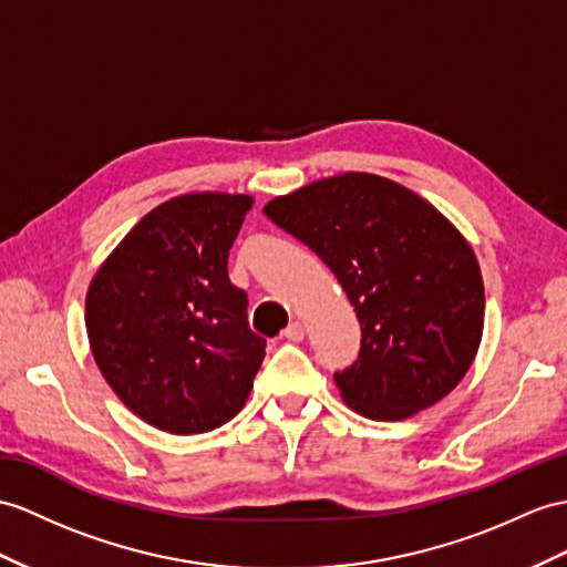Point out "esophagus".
<instances>
[{
	"label": "esophagus",
	"instance_id": "obj_1",
	"mask_svg": "<svg viewBox=\"0 0 567 567\" xmlns=\"http://www.w3.org/2000/svg\"><path fill=\"white\" fill-rule=\"evenodd\" d=\"M284 337H286L288 341H302V339H306V327H302L300 322H291V324L286 327Z\"/></svg>",
	"mask_w": 567,
	"mask_h": 567
}]
</instances>
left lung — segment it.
<instances>
[{
  "mask_svg": "<svg viewBox=\"0 0 567 567\" xmlns=\"http://www.w3.org/2000/svg\"><path fill=\"white\" fill-rule=\"evenodd\" d=\"M261 212L334 271L361 322L358 358L334 372L343 402L402 421L457 388L486 298L472 247L433 204L388 177L347 173Z\"/></svg>",
  "mask_w": 567,
  "mask_h": 567,
  "instance_id": "left-lung-1",
  "label": "left lung"
}]
</instances>
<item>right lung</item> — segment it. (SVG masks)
I'll use <instances>...</instances> for the list:
<instances>
[{"instance_id": "add662e5", "label": "right lung", "mask_w": 567, "mask_h": 567, "mask_svg": "<svg viewBox=\"0 0 567 567\" xmlns=\"http://www.w3.org/2000/svg\"><path fill=\"white\" fill-rule=\"evenodd\" d=\"M245 195L175 197L136 224L95 274L86 329L110 388L165 433H206L243 409L267 341L247 322L228 255Z\"/></svg>"}]
</instances>
